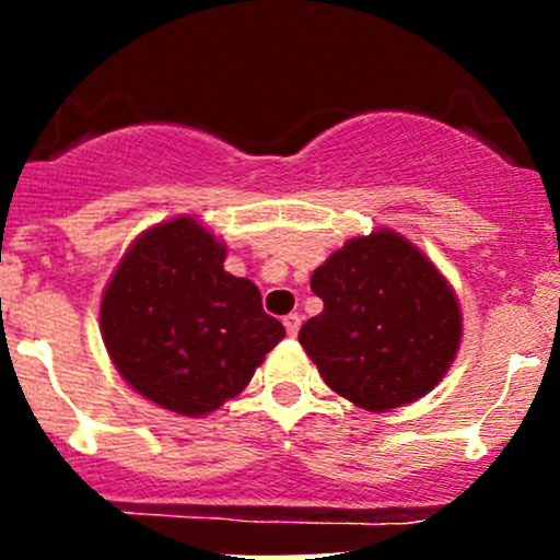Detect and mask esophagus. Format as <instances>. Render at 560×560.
Segmentation results:
<instances>
[{
  "mask_svg": "<svg viewBox=\"0 0 560 560\" xmlns=\"http://www.w3.org/2000/svg\"><path fill=\"white\" fill-rule=\"evenodd\" d=\"M284 327L290 336H298V330H301V316L298 314H287L284 316Z\"/></svg>",
  "mask_w": 560,
  "mask_h": 560,
  "instance_id": "1",
  "label": "esophagus"
}]
</instances>
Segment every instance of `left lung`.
<instances>
[{
  "label": "left lung",
  "instance_id": "8db88e82",
  "mask_svg": "<svg viewBox=\"0 0 560 560\" xmlns=\"http://www.w3.org/2000/svg\"><path fill=\"white\" fill-rule=\"evenodd\" d=\"M325 308L298 332L325 385L389 411L431 393L460 347V306L436 265L393 230L352 238L312 276Z\"/></svg>",
  "mask_w": 560,
  "mask_h": 560
}]
</instances>
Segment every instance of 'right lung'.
<instances>
[{"label":"right lung","instance_id":"1","mask_svg":"<svg viewBox=\"0 0 560 560\" xmlns=\"http://www.w3.org/2000/svg\"><path fill=\"white\" fill-rule=\"evenodd\" d=\"M228 248L197 219L145 230L118 262L100 330L118 374L175 415L200 417L252 382L284 338L259 290L224 270Z\"/></svg>","mask_w":560,"mask_h":560}]
</instances>
